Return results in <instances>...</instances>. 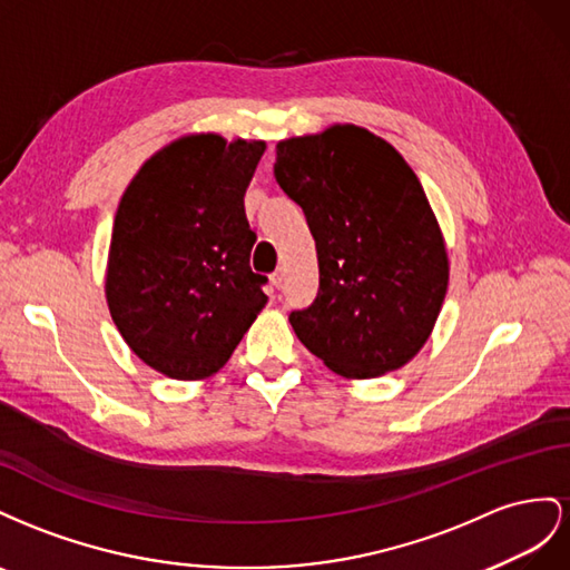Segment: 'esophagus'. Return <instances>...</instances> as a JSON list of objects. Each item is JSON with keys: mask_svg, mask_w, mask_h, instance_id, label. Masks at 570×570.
Returning <instances> with one entry per match:
<instances>
[{"mask_svg": "<svg viewBox=\"0 0 570 570\" xmlns=\"http://www.w3.org/2000/svg\"><path fill=\"white\" fill-rule=\"evenodd\" d=\"M269 279H272V286H274V288H282V286H284V272H282V269L274 272V274L269 276Z\"/></svg>", "mask_w": 570, "mask_h": 570, "instance_id": "1", "label": "esophagus"}]
</instances>
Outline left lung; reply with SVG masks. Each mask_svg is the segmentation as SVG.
I'll return each mask as SVG.
<instances>
[{"label":"left lung","instance_id":"1","mask_svg":"<svg viewBox=\"0 0 570 570\" xmlns=\"http://www.w3.org/2000/svg\"><path fill=\"white\" fill-rule=\"evenodd\" d=\"M274 178L305 213L320 291L288 317L336 375L403 367L430 338L449 286L446 243L415 171L353 124L276 142Z\"/></svg>","mask_w":570,"mask_h":570}]
</instances>
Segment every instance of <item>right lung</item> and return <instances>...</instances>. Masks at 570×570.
<instances>
[{"mask_svg":"<svg viewBox=\"0 0 570 570\" xmlns=\"http://www.w3.org/2000/svg\"><path fill=\"white\" fill-rule=\"evenodd\" d=\"M265 140L181 136L134 176L114 217L105 294L119 334L171 380L226 365L263 311L243 195Z\"/></svg>","mask_w":570,"mask_h":570,"instance_id":"right-lung-1","label":"right lung"}]
</instances>
